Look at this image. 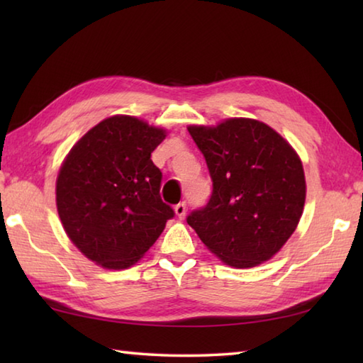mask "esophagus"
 <instances>
[{"label":"esophagus","mask_w":363,"mask_h":363,"mask_svg":"<svg viewBox=\"0 0 363 363\" xmlns=\"http://www.w3.org/2000/svg\"><path fill=\"white\" fill-rule=\"evenodd\" d=\"M174 212H176V215L177 217H179L181 220H184L186 218V213H187V204L186 203H179V204H176L174 206Z\"/></svg>","instance_id":"esophagus-1"}]
</instances>
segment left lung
I'll return each instance as SVG.
<instances>
[{
  "label": "left lung",
  "mask_w": 363,
  "mask_h": 363,
  "mask_svg": "<svg viewBox=\"0 0 363 363\" xmlns=\"http://www.w3.org/2000/svg\"><path fill=\"white\" fill-rule=\"evenodd\" d=\"M212 179V196L187 217L225 264L251 268L272 259L295 233L306 201L301 159L287 140L257 120L229 118L189 126Z\"/></svg>",
  "instance_id": "left-lung-1"
}]
</instances>
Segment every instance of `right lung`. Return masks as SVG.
<instances>
[{
	"instance_id": "1",
	"label": "right lung",
	"mask_w": 363,
	"mask_h": 363,
	"mask_svg": "<svg viewBox=\"0 0 363 363\" xmlns=\"http://www.w3.org/2000/svg\"><path fill=\"white\" fill-rule=\"evenodd\" d=\"M164 138V129L115 115L91 128L60 167V221L95 264L109 269L134 265L174 217L162 201V172L151 160Z\"/></svg>"
}]
</instances>
